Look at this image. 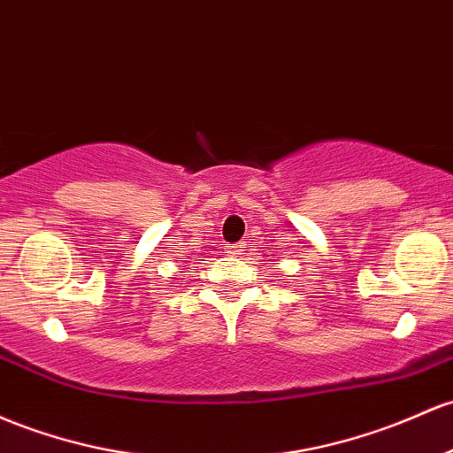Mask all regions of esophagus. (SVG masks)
Returning a JSON list of instances; mask_svg holds the SVG:
<instances>
[{"label":"esophagus","mask_w":453,"mask_h":453,"mask_svg":"<svg viewBox=\"0 0 453 453\" xmlns=\"http://www.w3.org/2000/svg\"><path fill=\"white\" fill-rule=\"evenodd\" d=\"M242 247H245L242 242H236V245H227L226 253H230V256H238V253L242 251Z\"/></svg>","instance_id":"34e87169"}]
</instances>
